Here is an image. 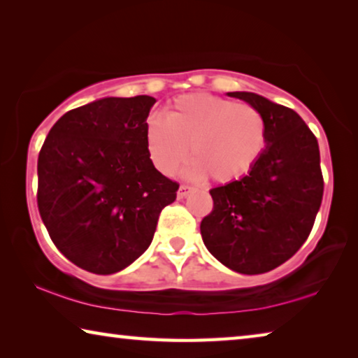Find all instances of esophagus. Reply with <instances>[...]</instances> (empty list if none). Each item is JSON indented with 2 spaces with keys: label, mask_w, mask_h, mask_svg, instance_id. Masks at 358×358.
Listing matches in <instances>:
<instances>
[{
  "label": "esophagus",
  "mask_w": 358,
  "mask_h": 358,
  "mask_svg": "<svg viewBox=\"0 0 358 358\" xmlns=\"http://www.w3.org/2000/svg\"><path fill=\"white\" fill-rule=\"evenodd\" d=\"M189 192H192V188H191V186L181 185V186H180V189H178V194H177V196H178V199H185V197L188 196Z\"/></svg>",
  "instance_id": "1"
}]
</instances>
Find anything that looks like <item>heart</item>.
<instances>
[{"mask_svg": "<svg viewBox=\"0 0 358 358\" xmlns=\"http://www.w3.org/2000/svg\"><path fill=\"white\" fill-rule=\"evenodd\" d=\"M145 143L155 167L173 175L188 155L192 177L231 183L257 166L268 146V122L252 105L210 94L181 95L166 117L151 115Z\"/></svg>", "mask_w": 358, "mask_h": 358, "instance_id": "1", "label": "heart"}]
</instances>
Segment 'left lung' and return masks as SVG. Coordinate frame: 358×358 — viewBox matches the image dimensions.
<instances>
[{
  "mask_svg": "<svg viewBox=\"0 0 358 358\" xmlns=\"http://www.w3.org/2000/svg\"><path fill=\"white\" fill-rule=\"evenodd\" d=\"M263 113L268 146L245 177L210 189L201 223L207 250L241 274H263L290 259L308 239L323 196L315 135L292 108L253 92H228Z\"/></svg>",
  "mask_w": 358,
  "mask_h": 358,
  "instance_id": "8db88e82",
  "label": "left lung"
}]
</instances>
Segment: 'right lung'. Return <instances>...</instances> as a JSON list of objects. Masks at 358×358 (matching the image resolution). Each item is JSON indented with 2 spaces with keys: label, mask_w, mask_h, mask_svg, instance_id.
Here are the masks:
<instances>
[{
  "label": "right lung",
  "mask_w": 358,
  "mask_h": 358,
  "mask_svg": "<svg viewBox=\"0 0 358 358\" xmlns=\"http://www.w3.org/2000/svg\"><path fill=\"white\" fill-rule=\"evenodd\" d=\"M156 99L108 97L65 113L38 156V208L50 239L78 268L115 274L150 247L178 183L145 143Z\"/></svg>",
  "instance_id": "1"
}]
</instances>
